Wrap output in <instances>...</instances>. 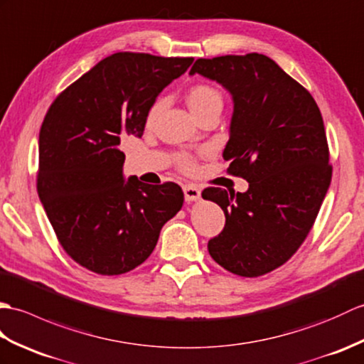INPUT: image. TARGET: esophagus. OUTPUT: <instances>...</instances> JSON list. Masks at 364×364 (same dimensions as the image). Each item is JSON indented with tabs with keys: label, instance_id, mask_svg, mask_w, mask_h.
Listing matches in <instances>:
<instances>
[{
	"label": "esophagus",
	"instance_id": "34e87169",
	"mask_svg": "<svg viewBox=\"0 0 364 364\" xmlns=\"http://www.w3.org/2000/svg\"><path fill=\"white\" fill-rule=\"evenodd\" d=\"M183 195H185V199L188 200V203H191V200H198L200 199V190L196 187V185H183Z\"/></svg>",
	"mask_w": 364,
	"mask_h": 364
}]
</instances>
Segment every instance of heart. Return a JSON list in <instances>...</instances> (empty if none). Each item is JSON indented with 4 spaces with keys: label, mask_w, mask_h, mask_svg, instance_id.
Segmentation results:
<instances>
[{
    "label": "heart",
    "mask_w": 364,
    "mask_h": 364,
    "mask_svg": "<svg viewBox=\"0 0 364 364\" xmlns=\"http://www.w3.org/2000/svg\"><path fill=\"white\" fill-rule=\"evenodd\" d=\"M187 102H188L190 110L193 112V115L198 117L210 107L223 106V96L212 85L196 84L188 90ZM161 107H164V100H157L152 102V106L149 107L148 114H146V124L148 126L154 123L157 115L160 114ZM176 161H177V165H179V168L183 169V171H191V169L195 168V160H193V157H190L188 154H179L176 157Z\"/></svg>",
    "instance_id": "1"
}]
</instances>
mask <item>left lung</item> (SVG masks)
<instances>
[{"label": "left lung", "mask_w": 364, "mask_h": 364, "mask_svg": "<svg viewBox=\"0 0 364 364\" xmlns=\"http://www.w3.org/2000/svg\"><path fill=\"white\" fill-rule=\"evenodd\" d=\"M216 80L232 95L223 157L249 182L245 193L208 187L225 225L208 241L213 260L241 277H258L301 247L326 198L332 165L324 121L309 90L268 55L198 59L190 75Z\"/></svg>", "instance_id": "1"}]
</instances>
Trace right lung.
Returning <instances> with one entry per match:
<instances>
[{
  "instance_id": "1",
  "label": "right lung",
  "mask_w": 364,
  "mask_h": 364,
  "mask_svg": "<svg viewBox=\"0 0 364 364\" xmlns=\"http://www.w3.org/2000/svg\"><path fill=\"white\" fill-rule=\"evenodd\" d=\"M193 58L115 53L67 87L40 127L37 193L59 243L84 268L118 276L154 250L164 224L179 212L174 182L124 181L119 144L140 139L159 93Z\"/></svg>"
}]
</instances>
